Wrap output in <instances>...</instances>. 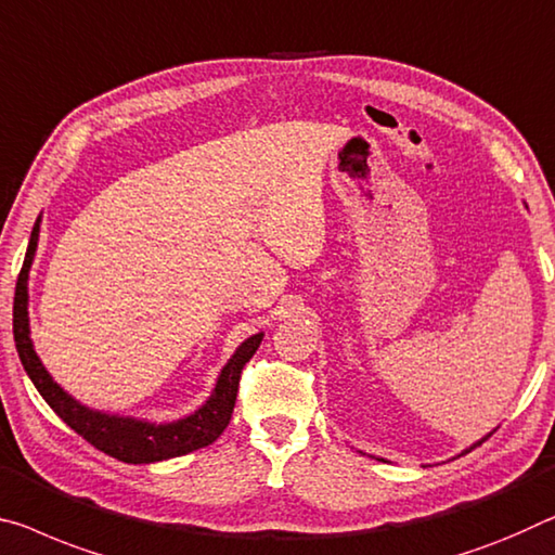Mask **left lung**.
Returning a JSON list of instances; mask_svg holds the SVG:
<instances>
[{
	"instance_id": "1",
	"label": "left lung",
	"mask_w": 555,
	"mask_h": 555,
	"mask_svg": "<svg viewBox=\"0 0 555 555\" xmlns=\"http://www.w3.org/2000/svg\"><path fill=\"white\" fill-rule=\"evenodd\" d=\"M491 434H493V431H491ZM491 434H486V437H483L481 441H476V444H474V447H479V444H483V441H486V439H489V437H491ZM474 447H472V449H474ZM466 451H468V449H466ZM466 451H464V454H466Z\"/></svg>"
}]
</instances>
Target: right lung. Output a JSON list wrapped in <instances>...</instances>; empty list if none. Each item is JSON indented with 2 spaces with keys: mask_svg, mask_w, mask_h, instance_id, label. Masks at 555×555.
<instances>
[{
  "mask_svg": "<svg viewBox=\"0 0 555 555\" xmlns=\"http://www.w3.org/2000/svg\"><path fill=\"white\" fill-rule=\"evenodd\" d=\"M39 220L41 218H37V223H34L29 248H27V255H24V266L20 270V278H16L14 343H16V352H20L24 370H27L29 379L34 382V387H37L39 395L44 397V402L54 409L59 416H62L66 426H72L79 437L87 439L91 447H96L99 451H104V454L126 464L164 462V459L191 454L195 449L212 444V441H216L230 424L235 397H237V385H241V372L245 362H250L255 349L260 347L262 332L248 337L241 347L235 349V354L230 357V362L223 366V372H220L218 385L212 389L208 402L203 404L195 414L185 416V420H178L170 424H149L141 420H131V416L93 412V409L76 402L72 395H66V391L51 379V374L44 370V364H41L37 352H34V345L29 337L27 280H29L34 253H37Z\"/></svg>",
  "mask_w": 555,
  "mask_h": 555,
  "instance_id": "obj_1",
  "label": "right lung"
}]
</instances>
